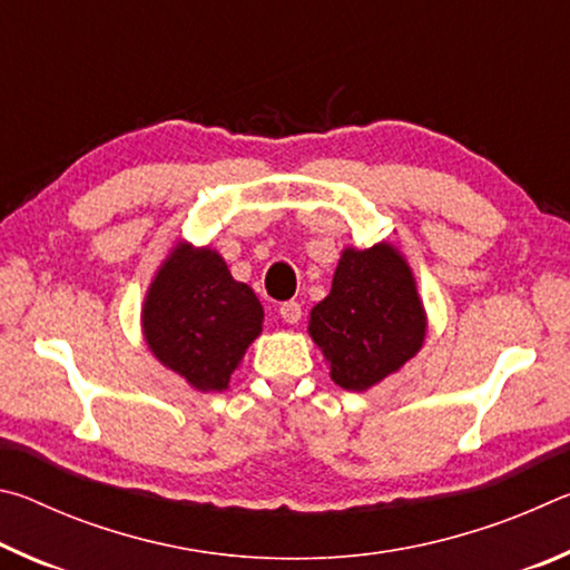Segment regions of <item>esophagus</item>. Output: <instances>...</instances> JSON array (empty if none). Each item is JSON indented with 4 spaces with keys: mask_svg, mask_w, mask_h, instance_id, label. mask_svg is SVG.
<instances>
[{
    "mask_svg": "<svg viewBox=\"0 0 570 570\" xmlns=\"http://www.w3.org/2000/svg\"><path fill=\"white\" fill-rule=\"evenodd\" d=\"M278 314H282V320L286 324H298V320H302V304H298V302H284L282 306H278Z\"/></svg>",
    "mask_w": 570,
    "mask_h": 570,
    "instance_id": "34e87169",
    "label": "esophagus"
}]
</instances>
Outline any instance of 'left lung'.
Segmentation results:
<instances>
[{
    "mask_svg": "<svg viewBox=\"0 0 570 570\" xmlns=\"http://www.w3.org/2000/svg\"><path fill=\"white\" fill-rule=\"evenodd\" d=\"M417 284L397 248H344L332 292L312 308L308 334L340 387L364 392L397 372L424 342Z\"/></svg>",
    "mask_w": 570,
    "mask_h": 570,
    "instance_id": "8db88e82",
    "label": "left lung"
}]
</instances>
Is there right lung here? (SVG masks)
<instances>
[{
  "label": "right lung",
  "mask_w": 570,
  "mask_h": 570,
  "mask_svg": "<svg viewBox=\"0 0 570 570\" xmlns=\"http://www.w3.org/2000/svg\"><path fill=\"white\" fill-rule=\"evenodd\" d=\"M262 322L254 288L236 282L216 250L190 244L170 250L142 304L150 352L200 392L228 387Z\"/></svg>",
  "instance_id": "obj_1"
}]
</instances>
